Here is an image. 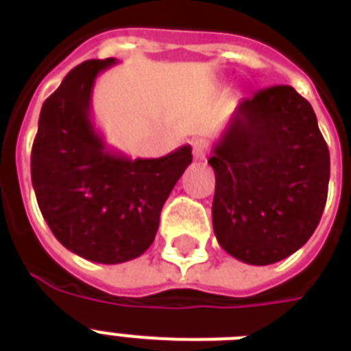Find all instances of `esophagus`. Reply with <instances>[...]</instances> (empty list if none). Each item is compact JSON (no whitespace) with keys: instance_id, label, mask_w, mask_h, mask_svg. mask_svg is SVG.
Wrapping results in <instances>:
<instances>
[{"instance_id":"esophagus-1","label":"esophagus","mask_w":351,"mask_h":351,"mask_svg":"<svg viewBox=\"0 0 351 351\" xmlns=\"http://www.w3.org/2000/svg\"><path fill=\"white\" fill-rule=\"evenodd\" d=\"M209 151V142L208 140H204V138H197L195 142H193V156L195 160H206Z\"/></svg>"}]
</instances>
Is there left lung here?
I'll use <instances>...</instances> for the list:
<instances>
[{"instance_id":"left-lung-1","label":"left lung","mask_w":351,"mask_h":351,"mask_svg":"<svg viewBox=\"0 0 351 351\" xmlns=\"http://www.w3.org/2000/svg\"><path fill=\"white\" fill-rule=\"evenodd\" d=\"M213 230L231 256L267 266L308 242L322 217L330 151L310 101L289 85L240 100L213 147Z\"/></svg>"}]
</instances>
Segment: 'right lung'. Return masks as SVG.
<instances>
[{"mask_svg":"<svg viewBox=\"0 0 351 351\" xmlns=\"http://www.w3.org/2000/svg\"><path fill=\"white\" fill-rule=\"evenodd\" d=\"M114 58L80 63L45 100L30 154L43 219L69 251L100 264L136 258L153 244L160 211L193 162L191 145L162 158L111 151L90 118L93 87Z\"/></svg>","mask_w":351,"mask_h":351,"instance_id":"add662e5","label":"right lung"}]
</instances>
